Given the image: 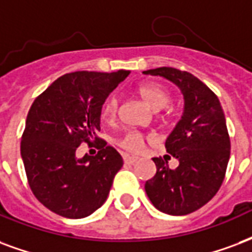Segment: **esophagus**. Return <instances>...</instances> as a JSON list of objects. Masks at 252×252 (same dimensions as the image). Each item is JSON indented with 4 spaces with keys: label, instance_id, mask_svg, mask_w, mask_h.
Wrapping results in <instances>:
<instances>
[{
    "label": "esophagus",
    "instance_id": "obj_1",
    "mask_svg": "<svg viewBox=\"0 0 252 252\" xmlns=\"http://www.w3.org/2000/svg\"><path fill=\"white\" fill-rule=\"evenodd\" d=\"M137 158L135 156H129V155H124V163L128 164V165H131V164H135L137 161Z\"/></svg>",
    "mask_w": 252,
    "mask_h": 252
}]
</instances>
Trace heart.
<instances>
[{
    "label": "heart",
    "instance_id": "1",
    "mask_svg": "<svg viewBox=\"0 0 252 252\" xmlns=\"http://www.w3.org/2000/svg\"><path fill=\"white\" fill-rule=\"evenodd\" d=\"M140 97L147 102V105L154 109L160 111L169 104L171 94L167 89L159 84H145L139 88ZM119 113V98L115 94L105 98L101 107V116L107 123H113ZM145 136L137 131H128L117 139V145L128 152H140L144 148Z\"/></svg>",
    "mask_w": 252,
    "mask_h": 252
}]
</instances>
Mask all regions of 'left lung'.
<instances>
[{
  "instance_id": "1",
  "label": "left lung",
  "mask_w": 252,
  "mask_h": 252,
  "mask_svg": "<svg viewBox=\"0 0 252 252\" xmlns=\"http://www.w3.org/2000/svg\"><path fill=\"white\" fill-rule=\"evenodd\" d=\"M143 73L172 81L184 96L183 116L165 141L178 168L154 158L156 173L147 180L145 192L159 211L187 215L210 202L224 180L231 148L224 112L215 93L186 70L161 66Z\"/></svg>"
}]
</instances>
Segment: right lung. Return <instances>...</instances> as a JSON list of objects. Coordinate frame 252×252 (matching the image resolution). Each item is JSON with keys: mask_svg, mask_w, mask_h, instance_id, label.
<instances>
[{"mask_svg": "<svg viewBox=\"0 0 252 252\" xmlns=\"http://www.w3.org/2000/svg\"><path fill=\"white\" fill-rule=\"evenodd\" d=\"M129 73H66L32 104L21 137V158L32 192L57 215L81 219L107 200L123 158L97 137L101 107ZM92 141L100 147L98 155L77 159L79 144Z\"/></svg>", "mask_w": 252, "mask_h": 252, "instance_id": "1", "label": "right lung"}]
</instances>
